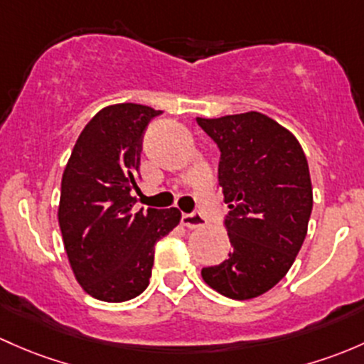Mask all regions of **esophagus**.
<instances>
[{
  "instance_id": "obj_1",
  "label": "esophagus",
  "mask_w": 364,
  "mask_h": 364,
  "mask_svg": "<svg viewBox=\"0 0 364 364\" xmlns=\"http://www.w3.org/2000/svg\"><path fill=\"white\" fill-rule=\"evenodd\" d=\"M204 218L200 214L192 213V214H183L181 216V225L186 228H200L204 227Z\"/></svg>"
}]
</instances>
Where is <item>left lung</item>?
I'll return each mask as SVG.
<instances>
[{"label": "left lung", "mask_w": 364, "mask_h": 364, "mask_svg": "<svg viewBox=\"0 0 364 364\" xmlns=\"http://www.w3.org/2000/svg\"><path fill=\"white\" fill-rule=\"evenodd\" d=\"M220 148L218 181L228 204V258L202 269L223 296L250 300L272 289L291 269L307 235L312 183L300 143L258 112L197 118Z\"/></svg>", "instance_id": "obj_1"}]
</instances>
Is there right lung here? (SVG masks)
<instances>
[{
	"label": "right lung",
	"instance_id": "add662e5",
	"mask_svg": "<svg viewBox=\"0 0 364 364\" xmlns=\"http://www.w3.org/2000/svg\"><path fill=\"white\" fill-rule=\"evenodd\" d=\"M162 112L106 106L76 139L60 183L59 227L76 281L102 301H127L150 284L155 244L181 220L171 209L132 211L143 134Z\"/></svg>",
	"mask_w": 364,
	"mask_h": 364
}]
</instances>
